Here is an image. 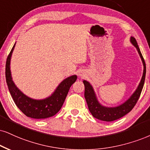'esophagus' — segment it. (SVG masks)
Segmentation results:
<instances>
[{
  "label": "esophagus",
  "instance_id": "34e87169",
  "mask_svg": "<svg viewBox=\"0 0 150 150\" xmlns=\"http://www.w3.org/2000/svg\"><path fill=\"white\" fill-rule=\"evenodd\" d=\"M79 76H81V77L84 76H85V74H84V72L81 71L80 72V73H79Z\"/></svg>",
  "mask_w": 150,
  "mask_h": 150
}]
</instances>
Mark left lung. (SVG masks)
I'll list each match as a JSON object with an SVG mask.
<instances>
[{
	"label": "left lung",
	"instance_id": "1",
	"mask_svg": "<svg viewBox=\"0 0 150 150\" xmlns=\"http://www.w3.org/2000/svg\"><path fill=\"white\" fill-rule=\"evenodd\" d=\"M130 41L133 45L136 48L138 53H139L140 58H141L142 62H143L144 69L143 76H142L141 81H140V83L138 85L137 89L136 90V91L134 92V94L131 96L128 100H127L122 104L116 107L103 106L98 101L93 88L90 84V83L88 82L87 81H83V84L85 86L84 96L85 98H86L88 108H89L90 112H91L92 116L98 120L106 122H112L123 117L134 108L135 105L137 103L138 99H139L140 94H141L145 79V62L143 55H142L141 52H140L136 39L134 37H131Z\"/></svg>",
	"mask_w": 150,
	"mask_h": 150
}]
</instances>
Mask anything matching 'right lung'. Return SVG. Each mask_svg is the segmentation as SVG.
<instances>
[{"label": "right lung", "mask_w": 150, "mask_h": 150, "mask_svg": "<svg viewBox=\"0 0 150 150\" xmlns=\"http://www.w3.org/2000/svg\"><path fill=\"white\" fill-rule=\"evenodd\" d=\"M15 44L8 55L5 65V77L9 91L16 106L27 117L34 119H44L55 115L60 110L71 85L76 81V75L62 81L50 97L44 99H33L27 97L18 89L13 82L10 71V60Z\"/></svg>", "instance_id": "1"}]
</instances>
